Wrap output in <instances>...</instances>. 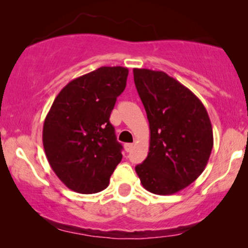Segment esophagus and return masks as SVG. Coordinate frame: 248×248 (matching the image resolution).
<instances>
[{
	"label": "esophagus",
	"instance_id": "34e87169",
	"mask_svg": "<svg viewBox=\"0 0 248 248\" xmlns=\"http://www.w3.org/2000/svg\"><path fill=\"white\" fill-rule=\"evenodd\" d=\"M133 147H134V144H133V143H124V150H126L127 153L132 152Z\"/></svg>",
	"mask_w": 248,
	"mask_h": 248
}]
</instances>
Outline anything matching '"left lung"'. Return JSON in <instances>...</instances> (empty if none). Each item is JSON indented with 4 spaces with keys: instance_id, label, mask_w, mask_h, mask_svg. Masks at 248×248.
<instances>
[{
    "instance_id": "left-lung-1",
    "label": "left lung",
    "mask_w": 248,
    "mask_h": 248,
    "mask_svg": "<svg viewBox=\"0 0 248 248\" xmlns=\"http://www.w3.org/2000/svg\"><path fill=\"white\" fill-rule=\"evenodd\" d=\"M133 73L150 128L149 153L135 171L149 192L172 195L205 169L213 147L211 121L197 96L166 72Z\"/></svg>"
}]
</instances>
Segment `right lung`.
I'll list each match as a JSON object with an SVG mask.
<instances>
[{
    "label": "right lung",
    "instance_id": "right-lung-1",
    "mask_svg": "<svg viewBox=\"0 0 248 248\" xmlns=\"http://www.w3.org/2000/svg\"><path fill=\"white\" fill-rule=\"evenodd\" d=\"M128 69L102 66L70 81L51 106L43 126V146L51 168L69 189H106L121 162L109 116L126 87Z\"/></svg>",
    "mask_w": 248,
    "mask_h": 248
}]
</instances>
